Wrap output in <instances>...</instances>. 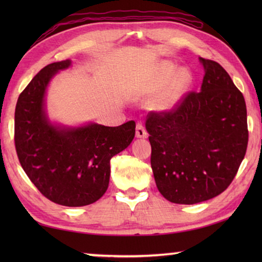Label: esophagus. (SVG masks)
<instances>
[{
	"instance_id": "1",
	"label": "esophagus",
	"mask_w": 262,
	"mask_h": 262,
	"mask_svg": "<svg viewBox=\"0 0 262 262\" xmlns=\"http://www.w3.org/2000/svg\"><path fill=\"white\" fill-rule=\"evenodd\" d=\"M148 136V133L145 130V128L143 127L141 122H137L136 123V137H139V139H145V137Z\"/></svg>"
}]
</instances>
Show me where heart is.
Returning <instances> with one entry per match:
<instances>
[{
    "instance_id": "b5f03b06",
    "label": "heart",
    "mask_w": 262,
    "mask_h": 262,
    "mask_svg": "<svg viewBox=\"0 0 262 262\" xmlns=\"http://www.w3.org/2000/svg\"><path fill=\"white\" fill-rule=\"evenodd\" d=\"M176 72V66L172 63H165L159 70L157 77L155 78L152 83L151 91H158L165 85L166 82L171 77V75ZM192 81L190 74L186 69H180L175 74V76L168 82L167 86L165 88L158 99L156 100V107L158 110H168L178 101L184 92L187 90L188 85Z\"/></svg>"
}]
</instances>
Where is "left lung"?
<instances>
[{
	"label": "left lung",
	"instance_id": "8db88e82",
	"mask_svg": "<svg viewBox=\"0 0 262 262\" xmlns=\"http://www.w3.org/2000/svg\"><path fill=\"white\" fill-rule=\"evenodd\" d=\"M200 63L205 69L201 90L188 92L170 111L150 112L145 122L157 188L179 205L224 192L248 142L243 94L220 63L203 57Z\"/></svg>",
	"mask_w": 262,
	"mask_h": 262
}]
</instances>
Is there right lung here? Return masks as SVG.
I'll list each match as a JSON object with an SVG mask.
<instances>
[{
  "label": "right lung",
  "mask_w": 262,
  "mask_h": 262,
  "mask_svg": "<svg viewBox=\"0 0 262 262\" xmlns=\"http://www.w3.org/2000/svg\"><path fill=\"white\" fill-rule=\"evenodd\" d=\"M70 66V60L46 66L19 95L15 145L21 167L43 196L61 206L82 207L105 194L111 158L132 143L135 122L118 127L52 123L45 108L47 86L57 72Z\"/></svg>",
  "instance_id": "1"
}]
</instances>
